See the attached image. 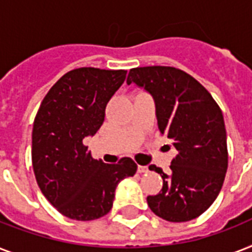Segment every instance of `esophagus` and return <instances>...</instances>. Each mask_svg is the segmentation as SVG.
I'll return each mask as SVG.
<instances>
[{"label": "esophagus", "instance_id": "34e87169", "mask_svg": "<svg viewBox=\"0 0 252 252\" xmlns=\"http://www.w3.org/2000/svg\"><path fill=\"white\" fill-rule=\"evenodd\" d=\"M137 171L140 172V174H145V172L149 171V168H148V166H138Z\"/></svg>", "mask_w": 252, "mask_h": 252}]
</instances>
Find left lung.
Here are the masks:
<instances>
[{"mask_svg":"<svg viewBox=\"0 0 252 252\" xmlns=\"http://www.w3.org/2000/svg\"><path fill=\"white\" fill-rule=\"evenodd\" d=\"M145 89L154 99L158 128L176 149L171 174H161L159 193L148 196L154 215L170 222H186L203 215L222 188L227 170L226 129L222 111L203 85L172 66L129 70L126 84Z\"/></svg>","mask_w":252,"mask_h":252,"instance_id":"1","label":"left lung"}]
</instances>
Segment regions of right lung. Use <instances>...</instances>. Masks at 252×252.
Wrapping results in <instances>:
<instances>
[{
	"instance_id": "1",
	"label": "right lung",
	"mask_w": 252,
	"mask_h": 252,
	"mask_svg": "<svg viewBox=\"0 0 252 252\" xmlns=\"http://www.w3.org/2000/svg\"><path fill=\"white\" fill-rule=\"evenodd\" d=\"M126 76L122 69H73L51 87L35 116L31 156L37 186L68 219L107 215L118 184L137 171L132 158L110 165L94 159L84 145L103 124L107 103Z\"/></svg>"
}]
</instances>
